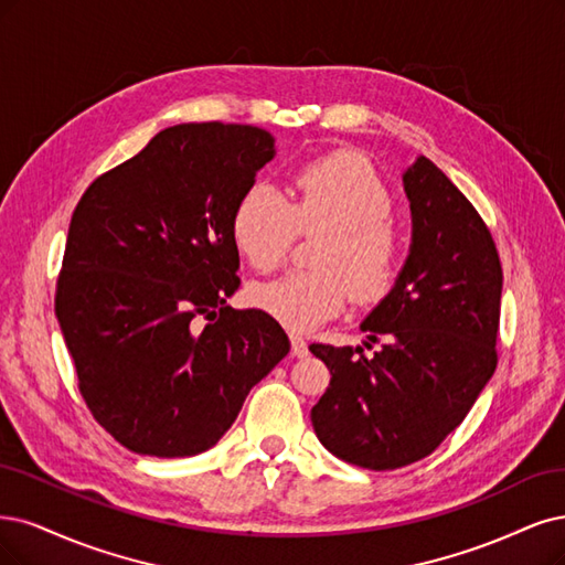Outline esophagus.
<instances>
[{
    "label": "esophagus",
    "mask_w": 565,
    "mask_h": 565,
    "mask_svg": "<svg viewBox=\"0 0 565 565\" xmlns=\"http://www.w3.org/2000/svg\"><path fill=\"white\" fill-rule=\"evenodd\" d=\"M289 341H291V355H295V358H306L308 355V343L303 341V337L289 334Z\"/></svg>",
    "instance_id": "esophagus-1"
}]
</instances>
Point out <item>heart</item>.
<instances>
[{"label": "heart", "instance_id": "heart-1", "mask_svg": "<svg viewBox=\"0 0 565 565\" xmlns=\"http://www.w3.org/2000/svg\"><path fill=\"white\" fill-rule=\"evenodd\" d=\"M291 205L268 184H252L231 215V241L259 274L276 270L297 233H320L310 270L255 285L249 299L289 329L334 318L348 295L372 303L391 291L399 268V236L387 220L393 196L355 151L327 153L295 172Z\"/></svg>", "mask_w": 565, "mask_h": 565}]
</instances>
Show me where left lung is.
I'll use <instances>...</instances> for the list:
<instances>
[{
	"label": "left lung",
	"mask_w": 565,
	"mask_h": 565,
	"mask_svg": "<svg viewBox=\"0 0 565 565\" xmlns=\"http://www.w3.org/2000/svg\"><path fill=\"white\" fill-rule=\"evenodd\" d=\"M412 245L393 289L360 329L383 339L313 343L332 381L310 408L329 454L366 470L430 456L468 416L495 372L502 268L475 205L425 157L402 174ZM369 348V343L364 341Z\"/></svg>",
	"instance_id": "left-lung-1"
}]
</instances>
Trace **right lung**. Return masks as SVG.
<instances>
[{
	"label": "right lung",
	"mask_w": 565,
	"mask_h": 565,
	"mask_svg": "<svg viewBox=\"0 0 565 565\" xmlns=\"http://www.w3.org/2000/svg\"><path fill=\"white\" fill-rule=\"evenodd\" d=\"M274 157L257 126L180 124L74 210L55 316L93 418L135 454L212 449L289 353L268 313L226 303L241 285L233 207Z\"/></svg>",
	"instance_id": "add662e5"
}]
</instances>
